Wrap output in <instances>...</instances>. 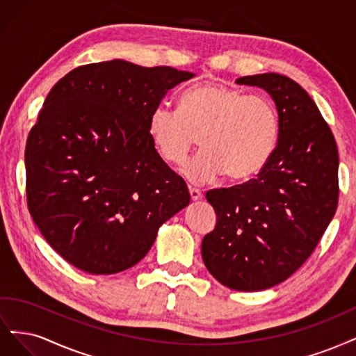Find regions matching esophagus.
<instances>
[{"mask_svg":"<svg viewBox=\"0 0 356 356\" xmlns=\"http://www.w3.org/2000/svg\"><path fill=\"white\" fill-rule=\"evenodd\" d=\"M189 193H191V200L192 201H197V200H200L202 197L201 191L197 189V188H189Z\"/></svg>","mask_w":356,"mask_h":356,"instance_id":"obj_1","label":"esophagus"}]
</instances>
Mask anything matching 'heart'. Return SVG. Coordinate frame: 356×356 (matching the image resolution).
<instances>
[{"instance_id":"1","label":"heart","mask_w":356,"mask_h":356,"mask_svg":"<svg viewBox=\"0 0 356 356\" xmlns=\"http://www.w3.org/2000/svg\"><path fill=\"white\" fill-rule=\"evenodd\" d=\"M278 127L269 97L217 83L185 91L179 109L158 105L147 118L149 139L170 164L185 163L200 134L202 149L181 168L198 185L223 173L235 180L257 175L277 145Z\"/></svg>"}]
</instances>
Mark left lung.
Returning a JSON list of instances; mask_svg holds the SVG:
<instances>
[{"mask_svg":"<svg viewBox=\"0 0 356 356\" xmlns=\"http://www.w3.org/2000/svg\"><path fill=\"white\" fill-rule=\"evenodd\" d=\"M266 90L278 109V142L256 179L211 189L217 216L202 239L209 272L238 291L285 281L314 253L339 204V152L315 102L280 74L243 76Z\"/></svg>","mask_w":356,"mask_h":356,"instance_id":"1","label":"left lung"}]
</instances>
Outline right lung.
Returning a JSON list of instances; mask_svg holds the SVG:
<instances>
[{"label":"right lung","mask_w":356,"mask_h":356,"mask_svg":"<svg viewBox=\"0 0 356 356\" xmlns=\"http://www.w3.org/2000/svg\"><path fill=\"white\" fill-rule=\"evenodd\" d=\"M195 74L124 60L78 66L45 97L29 131L28 209L72 266L118 273L151 250L158 229L191 201L155 151L147 118Z\"/></svg>","instance_id":"1"}]
</instances>
